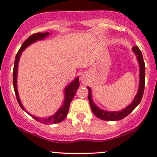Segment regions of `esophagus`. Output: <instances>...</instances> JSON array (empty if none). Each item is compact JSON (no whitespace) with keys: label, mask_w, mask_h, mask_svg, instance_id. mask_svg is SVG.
I'll use <instances>...</instances> for the list:
<instances>
[{"label":"esophagus","mask_w":157,"mask_h":157,"mask_svg":"<svg viewBox=\"0 0 157 157\" xmlns=\"http://www.w3.org/2000/svg\"><path fill=\"white\" fill-rule=\"evenodd\" d=\"M87 75L86 73H83L82 74V77H81V81H82V82H83V83H86V82H87Z\"/></svg>","instance_id":"34e87169"}]
</instances>
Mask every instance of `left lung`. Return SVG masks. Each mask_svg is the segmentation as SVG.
Masks as SVG:
<instances>
[{"mask_svg":"<svg viewBox=\"0 0 157 157\" xmlns=\"http://www.w3.org/2000/svg\"><path fill=\"white\" fill-rule=\"evenodd\" d=\"M132 51L137 57V60L139 64V85L137 94H136L134 99L132 100V103L129 104L127 107H126L125 109L121 111H117V112H108V111L99 109L93 101L91 89L89 87H87L89 92L88 100L89 102H90L91 110L93 113L99 119L103 120V121H120V120L124 118L137 107L140 102H141V99H142L144 90V82H145V73H144V72H145V66H144V60H143L142 54H141V52L140 51L139 47L133 46Z\"/></svg>","mask_w":157,"mask_h":157,"instance_id":"8db88e82","label":"left lung"}]
</instances>
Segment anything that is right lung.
<instances>
[{"mask_svg": "<svg viewBox=\"0 0 157 157\" xmlns=\"http://www.w3.org/2000/svg\"><path fill=\"white\" fill-rule=\"evenodd\" d=\"M50 35V33L48 32H45V33H36L34 34L31 35L23 43V44L21 45V48H20L19 51L18 52V53L16 54V59H15V63H14V68H13V87H14L15 93H16V99L19 104L20 107L25 111V112L28 113L30 116H31L33 119H35L36 121H39L40 123H43L44 124H58V123L61 122L63 120L66 118V117L67 116V114L69 112V109H70V105L71 103L72 99L74 98V96H75V93H76L77 90L79 87V78L76 77L72 82H70L68 85L64 88V101H63V104L60 106V109H58V112L55 113V114H53L52 116H50L48 117H36V116L32 115L31 114H30L26 109H25V107L21 104V100H20L19 96H18V88H17V74H18V61H19L20 57H21V52H22L25 48L28 46H29L30 45H31L32 43H35V42H37L38 40H44L47 37V36Z\"/></svg>", "mask_w": 157, "mask_h": 157, "instance_id": "add662e5", "label": "right lung"}]
</instances>
